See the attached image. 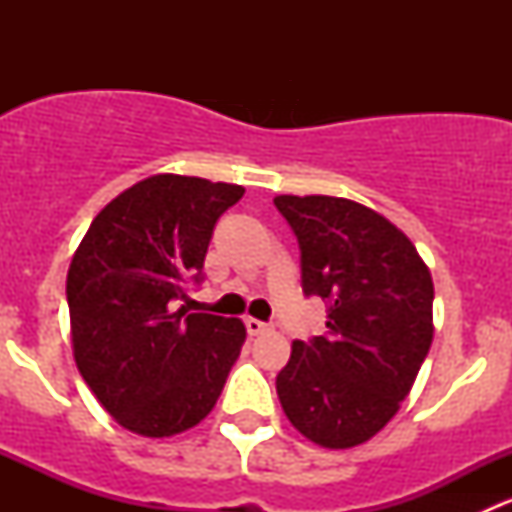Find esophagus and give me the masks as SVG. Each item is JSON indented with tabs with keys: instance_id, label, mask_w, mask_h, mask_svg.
Returning <instances> with one entry per match:
<instances>
[{
	"instance_id": "obj_1",
	"label": "esophagus",
	"mask_w": 512,
	"mask_h": 512,
	"mask_svg": "<svg viewBox=\"0 0 512 512\" xmlns=\"http://www.w3.org/2000/svg\"><path fill=\"white\" fill-rule=\"evenodd\" d=\"M245 327H247V334H250V337H260V334L270 332V324L260 322V319H255V317H247Z\"/></svg>"
}]
</instances>
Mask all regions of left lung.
<instances>
[{"label": "left lung", "mask_w": 512, "mask_h": 512, "mask_svg": "<svg viewBox=\"0 0 512 512\" xmlns=\"http://www.w3.org/2000/svg\"><path fill=\"white\" fill-rule=\"evenodd\" d=\"M302 252V289L327 299V334L294 342L277 396L324 448L369 441L399 411L433 342V280L414 242L366 205L277 195Z\"/></svg>", "instance_id": "left-lung-1"}]
</instances>
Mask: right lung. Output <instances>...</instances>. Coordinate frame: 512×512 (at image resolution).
I'll return each mask as SVG.
<instances>
[{"label": "right lung", "instance_id": "1", "mask_svg": "<svg viewBox=\"0 0 512 512\" xmlns=\"http://www.w3.org/2000/svg\"><path fill=\"white\" fill-rule=\"evenodd\" d=\"M245 188L160 173L96 215L66 277L81 376L123 428L163 438L213 411L245 344L240 319L185 314L215 223Z\"/></svg>", "mask_w": 512, "mask_h": 512}]
</instances>
